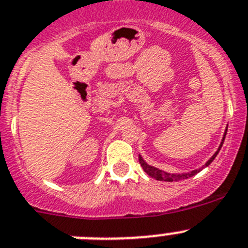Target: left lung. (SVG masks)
<instances>
[{"label": "left lung", "instance_id": "8db88e82", "mask_svg": "<svg viewBox=\"0 0 248 248\" xmlns=\"http://www.w3.org/2000/svg\"><path fill=\"white\" fill-rule=\"evenodd\" d=\"M226 133H227V129L225 130V134H223L222 141H221V144H220V146H218L217 151H216V153L212 155L211 159H210L209 161H207V163H206L205 165L202 166V168L198 169V170H192V171L186 172V174H169V172L163 171V170H160V169L154 168V166H151V165H149V164H146L145 161H144L143 157L140 156V155H139V163H140V165H141V168L144 169V171H145L146 174L149 175V176L154 177V179H156V180H159V181H179V180H184V179H189V177L194 176V175H196L198 172H200L203 168L209 166L210 164L214 161V159L216 157V155L218 154V151H220L221 146H222L223 141H225V137H226Z\"/></svg>", "mask_w": 248, "mask_h": 248}]
</instances>
